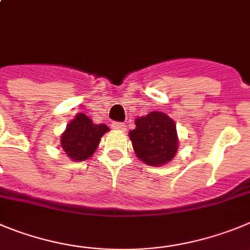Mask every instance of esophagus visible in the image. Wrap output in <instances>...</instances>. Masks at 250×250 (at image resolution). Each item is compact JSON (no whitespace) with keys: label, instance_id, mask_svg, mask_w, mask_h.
I'll return each mask as SVG.
<instances>
[{"label":"esophagus","instance_id":"1","mask_svg":"<svg viewBox=\"0 0 250 250\" xmlns=\"http://www.w3.org/2000/svg\"><path fill=\"white\" fill-rule=\"evenodd\" d=\"M112 128L116 130H125V125L122 122H113L112 123Z\"/></svg>","mask_w":250,"mask_h":250}]
</instances>
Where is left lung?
<instances>
[{
  "mask_svg": "<svg viewBox=\"0 0 250 250\" xmlns=\"http://www.w3.org/2000/svg\"><path fill=\"white\" fill-rule=\"evenodd\" d=\"M134 123L136 128L128 134L139 161L153 167L169 163L179 146L174 121L163 112L152 111Z\"/></svg>",
  "mask_w": 250,
  "mask_h": 250,
  "instance_id": "obj_1",
  "label": "left lung"
}]
</instances>
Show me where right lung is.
I'll return each instance as SVG.
<instances>
[{
	"label": "right lung",
	"mask_w": 250,
	"mask_h": 250,
	"mask_svg": "<svg viewBox=\"0 0 250 250\" xmlns=\"http://www.w3.org/2000/svg\"><path fill=\"white\" fill-rule=\"evenodd\" d=\"M108 130L104 123L94 125L88 116L80 112L61 134V146L72 161H86L93 156L101 138Z\"/></svg>",
	"instance_id": "add662e5"
}]
</instances>
